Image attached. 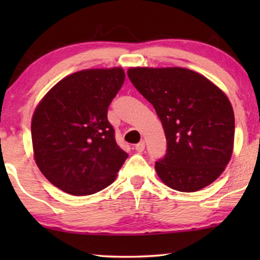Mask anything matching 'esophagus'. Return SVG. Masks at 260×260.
<instances>
[{
  "mask_svg": "<svg viewBox=\"0 0 260 260\" xmlns=\"http://www.w3.org/2000/svg\"><path fill=\"white\" fill-rule=\"evenodd\" d=\"M146 148V144H144V141H141L138 144H135V150L138 152H142Z\"/></svg>",
  "mask_w": 260,
  "mask_h": 260,
  "instance_id": "34e87169",
  "label": "esophagus"
}]
</instances>
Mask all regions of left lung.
Listing matches in <instances>:
<instances>
[{"label":"left lung","instance_id":"left-lung-1","mask_svg":"<svg viewBox=\"0 0 260 260\" xmlns=\"http://www.w3.org/2000/svg\"><path fill=\"white\" fill-rule=\"evenodd\" d=\"M127 74L165 132L166 155L155 164L161 181L192 192L217 180L234 146V111L225 93L188 69L132 68Z\"/></svg>","mask_w":260,"mask_h":260}]
</instances>
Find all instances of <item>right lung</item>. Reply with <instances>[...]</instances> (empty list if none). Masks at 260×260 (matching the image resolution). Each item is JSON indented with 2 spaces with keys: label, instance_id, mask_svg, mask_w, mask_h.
<instances>
[{
  "label": "right lung",
  "instance_id": "add662e5",
  "mask_svg": "<svg viewBox=\"0 0 260 260\" xmlns=\"http://www.w3.org/2000/svg\"><path fill=\"white\" fill-rule=\"evenodd\" d=\"M124 81L120 68L83 70L61 79L35 109V162L57 188L86 196L114 181L128 155L116 142L108 108Z\"/></svg>",
  "mask_w": 260,
  "mask_h": 260
}]
</instances>
